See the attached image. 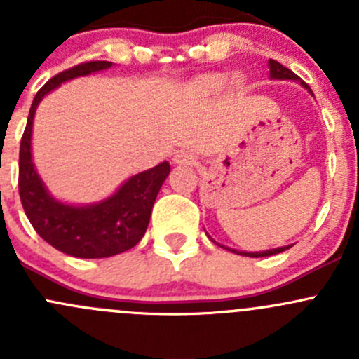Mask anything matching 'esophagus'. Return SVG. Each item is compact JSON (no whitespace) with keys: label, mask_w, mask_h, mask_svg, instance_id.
<instances>
[{"label":"esophagus","mask_w":359,"mask_h":359,"mask_svg":"<svg viewBox=\"0 0 359 359\" xmlns=\"http://www.w3.org/2000/svg\"><path fill=\"white\" fill-rule=\"evenodd\" d=\"M194 159L196 158H194V154L191 153V151L180 149L179 153L173 156V163H175V165H193Z\"/></svg>","instance_id":"esophagus-1"}]
</instances>
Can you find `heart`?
Listing matches in <instances>:
<instances>
[{
  "mask_svg": "<svg viewBox=\"0 0 359 359\" xmlns=\"http://www.w3.org/2000/svg\"><path fill=\"white\" fill-rule=\"evenodd\" d=\"M226 79L222 76H203L194 83V90L198 93H213L217 90H220L224 86Z\"/></svg>",
  "mask_w": 359,
  "mask_h": 359,
  "instance_id": "b5f03b06",
  "label": "heart"
}]
</instances>
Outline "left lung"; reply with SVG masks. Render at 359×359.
Here are the masks:
<instances>
[{
    "label": "left lung",
    "mask_w": 359,
    "mask_h": 359,
    "mask_svg": "<svg viewBox=\"0 0 359 359\" xmlns=\"http://www.w3.org/2000/svg\"><path fill=\"white\" fill-rule=\"evenodd\" d=\"M269 69H271V78H274V79H293V81H300V85L304 86V88H307L311 92V88L309 86L306 85V83L302 81V79L299 78V76L295 74V72L293 71H290V69L288 67H285V66H281L280 62H278V60H273V59H269ZM290 247H281V248H274V250H267V252H240L241 255H247V257H269V255H274V253H280V252H285V250H288ZM229 250V248H227ZM234 253H238L236 250H233Z\"/></svg>",
    "instance_id": "left-lung-1"
}]
</instances>
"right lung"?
I'll list each match as a JSON object with an SVG mask.
<instances>
[{"label": "right lung", "mask_w": 359, "mask_h": 359, "mask_svg": "<svg viewBox=\"0 0 359 359\" xmlns=\"http://www.w3.org/2000/svg\"><path fill=\"white\" fill-rule=\"evenodd\" d=\"M107 60H88L53 76L32 100L19 154V194L36 233L53 248L79 257L104 259L133 248L149 226L151 212L170 173L168 161L130 177L111 198L90 206H71L46 193L31 159L32 119L39 100L67 79L111 67Z\"/></svg>", "instance_id": "obj_1"}]
</instances>
